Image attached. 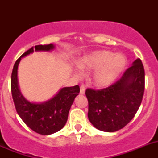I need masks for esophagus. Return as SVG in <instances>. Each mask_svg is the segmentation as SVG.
Returning <instances> with one entry per match:
<instances>
[{"instance_id":"esophagus-1","label":"esophagus","mask_w":158,"mask_h":158,"mask_svg":"<svg viewBox=\"0 0 158 158\" xmlns=\"http://www.w3.org/2000/svg\"><path fill=\"white\" fill-rule=\"evenodd\" d=\"M85 85H81V91H80V93L81 95H84L85 94Z\"/></svg>"}]
</instances>
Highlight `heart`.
I'll list each match as a JSON object with an SVG mask.
<instances>
[{"mask_svg": "<svg viewBox=\"0 0 158 158\" xmlns=\"http://www.w3.org/2000/svg\"><path fill=\"white\" fill-rule=\"evenodd\" d=\"M84 70L96 69L93 82L97 87H106L113 83L125 69L127 58L122 54L109 51H96L82 57L77 62Z\"/></svg>", "mask_w": 158, "mask_h": 158, "instance_id": "b5f03b06", "label": "heart"}]
</instances>
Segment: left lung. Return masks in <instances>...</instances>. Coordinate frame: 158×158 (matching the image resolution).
Returning a JSON list of instances; mask_svg holds the SVG:
<instances>
[{
    "mask_svg": "<svg viewBox=\"0 0 158 158\" xmlns=\"http://www.w3.org/2000/svg\"><path fill=\"white\" fill-rule=\"evenodd\" d=\"M145 89V70L139 58L133 62L116 82L105 89H87L88 117L96 129L115 132L135 117Z\"/></svg>",
    "mask_w": 158,
    "mask_h": 158,
    "instance_id": "obj_1",
    "label": "left lung"
}]
</instances>
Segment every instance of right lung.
<instances>
[{"instance_id": "add662e5", "label": "right lung", "mask_w": 158, "mask_h": 158, "mask_svg": "<svg viewBox=\"0 0 158 158\" xmlns=\"http://www.w3.org/2000/svg\"><path fill=\"white\" fill-rule=\"evenodd\" d=\"M54 48L53 44L32 47L19 57L12 69L11 90L15 107L18 115L28 127L42 135H49L60 131L66 123L71 105L80 93L78 85L65 87L51 100L43 103H32L23 97L18 85L17 69L23 57L35 51H50Z\"/></svg>"}]
</instances>
